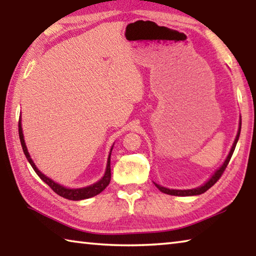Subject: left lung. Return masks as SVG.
Instances as JSON below:
<instances>
[{"label": "left lung", "instance_id": "left-lung-1", "mask_svg": "<svg viewBox=\"0 0 256 256\" xmlns=\"http://www.w3.org/2000/svg\"><path fill=\"white\" fill-rule=\"evenodd\" d=\"M240 128H242V118H240V128H238V133H237V136H236L235 142H234V144H232V150H230V152H229L227 159L224 160V162L222 166L220 167L219 170L214 172V175L212 176L211 178H210L209 180H208L204 185H202V186H200V188H192V190H170V188H162V186H160V185L156 184V183H154V185L157 186V188H159L160 190H162V193L170 194V196H198V194L204 193L206 190H208L210 188H212V186H214V185L216 183V182L219 180L220 177L222 176L224 170H226V167L228 166L229 162H230V158H232V154H234V150H235V148H236L238 138H240Z\"/></svg>", "mask_w": 256, "mask_h": 256}]
</instances>
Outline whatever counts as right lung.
<instances>
[{
  "label": "right lung",
  "instance_id": "obj_1",
  "mask_svg": "<svg viewBox=\"0 0 256 256\" xmlns=\"http://www.w3.org/2000/svg\"><path fill=\"white\" fill-rule=\"evenodd\" d=\"M19 138H20V142H21V146H22V150L27 157L29 164H32V167L34 168V170L36 172V174L40 177V178L45 182V183L50 186V188L54 190L56 194H58L60 196H62L64 198H68V200H73V201H79V200H84V198H92L94 196H97L100 192H102L104 190L107 188V185L110 184V157H108V162H107V168H106V172L102 178L97 182L96 184H92L90 186H86V188H66L64 186L60 185L58 183H55L54 180H52L48 177H46L44 174L38 170V168L36 167V164H34L32 159L30 158L29 152L27 150V146H26L24 140V134H22V128H21V120H19ZM112 152V151H110Z\"/></svg>",
  "mask_w": 256,
  "mask_h": 256
}]
</instances>
